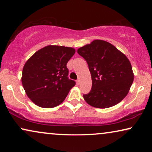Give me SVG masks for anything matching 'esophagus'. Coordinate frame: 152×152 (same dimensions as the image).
<instances>
[{"label": "esophagus", "mask_w": 152, "mask_h": 152, "mask_svg": "<svg viewBox=\"0 0 152 152\" xmlns=\"http://www.w3.org/2000/svg\"><path fill=\"white\" fill-rule=\"evenodd\" d=\"M80 80L79 79H78L76 80V84H80Z\"/></svg>", "instance_id": "34e87169"}]
</instances>
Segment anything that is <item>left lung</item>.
Wrapping results in <instances>:
<instances>
[{
	"instance_id": "1",
	"label": "left lung",
	"mask_w": 152,
	"mask_h": 152,
	"mask_svg": "<svg viewBox=\"0 0 152 152\" xmlns=\"http://www.w3.org/2000/svg\"><path fill=\"white\" fill-rule=\"evenodd\" d=\"M77 52L86 61L91 74V91L83 95L87 103L106 109L127 96L134 75L129 60L121 51L109 42L96 39Z\"/></svg>"
}]
</instances>
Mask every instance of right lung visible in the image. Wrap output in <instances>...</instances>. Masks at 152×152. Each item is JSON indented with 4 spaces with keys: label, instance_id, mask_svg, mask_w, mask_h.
<instances>
[{
    "label": "right lung",
    "instance_id": "right-lung-1",
    "mask_svg": "<svg viewBox=\"0 0 152 152\" xmlns=\"http://www.w3.org/2000/svg\"><path fill=\"white\" fill-rule=\"evenodd\" d=\"M76 51L60 45H48L33 54L23 69L22 84L27 96L42 108L61 104L76 82L68 78L66 64Z\"/></svg>",
    "mask_w": 152,
    "mask_h": 152
}]
</instances>
